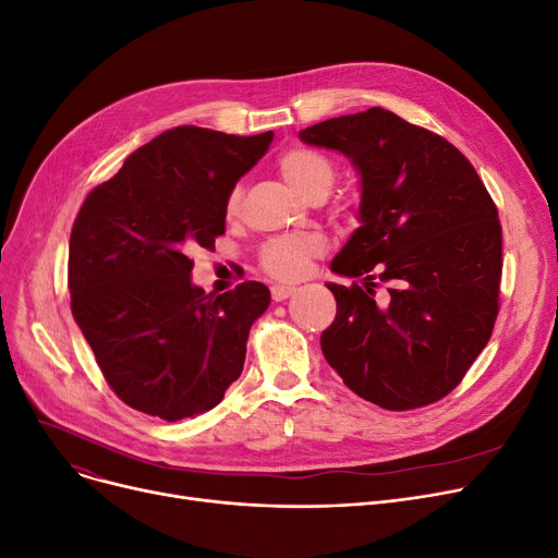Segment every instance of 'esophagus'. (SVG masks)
I'll use <instances>...</instances> for the list:
<instances>
[{"label":"esophagus","instance_id":"34e87169","mask_svg":"<svg viewBox=\"0 0 558 558\" xmlns=\"http://www.w3.org/2000/svg\"><path fill=\"white\" fill-rule=\"evenodd\" d=\"M270 290H272V300L275 302H283V300H288L290 295L295 293V288L293 286H286V283H275Z\"/></svg>","mask_w":558,"mask_h":558}]
</instances>
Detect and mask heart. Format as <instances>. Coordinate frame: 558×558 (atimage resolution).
Masks as SVG:
<instances>
[{
    "label": "heart",
    "mask_w": 558,
    "mask_h": 558,
    "mask_svg": "<svg viewBox=\"0 0 558 558\" xmlns=\"http://www.w3.org/2000/svg\"><path fill=\"white\" fill-rule=\"evenodd\" d=\"M277 170L281 179L304 199L327 197L336 181V166L323 151L311 147H290L277 158ZM243 191L233 189L227 197V214H235ZM325 252L323 238H279L263 250L260 263L268 275L277 279H298L306 272L313 256Z\"/></svg>",
    "instance_id": "1"
}]
</instances>
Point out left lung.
<instances>
[{
  "label": "left lung",
  "mask_w": 558,
  "mask_h": 558,
  "mask_svg": "<svg viewBox=\"0 0 558 558\" xmlns=\"http://www.w3.org/2000/svg\"><path fill=\"white\" fill-rule=\"evenodd\" d=\"M300 141L348 156L361 181L359 229L327 283L338 311L323 331L344 386L388 411L452 392L493 333L499 308L501 227L468 158L445 138L386 109L340 116ZM389 283L374 300V277Z\"/></svg>",
  "instance_id": "8db88e82"
}]
</instances>
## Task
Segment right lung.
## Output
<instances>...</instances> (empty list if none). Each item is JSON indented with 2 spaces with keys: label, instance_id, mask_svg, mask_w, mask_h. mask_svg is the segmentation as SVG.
<instances>
[{
  "label": "right lung",
  "instance_id": "add662e5",
  "mask_svg": "<svg viewBox=\"0 0 558 558\" xmlns=\"http://www.w3.org/2000/svg\"><path fill=\"white\" fill-rule=\"evenodd\" d=\"M272 136L163 131L78 210L68 256L72 315L131 409L168 422L193 417L218 407L241 377L270 290L245 281L206 295L189 254L225 233L227 197Z\"/></svg>",
  "mask_w": 558,
  "mask_h": 558
}]
</instances>
